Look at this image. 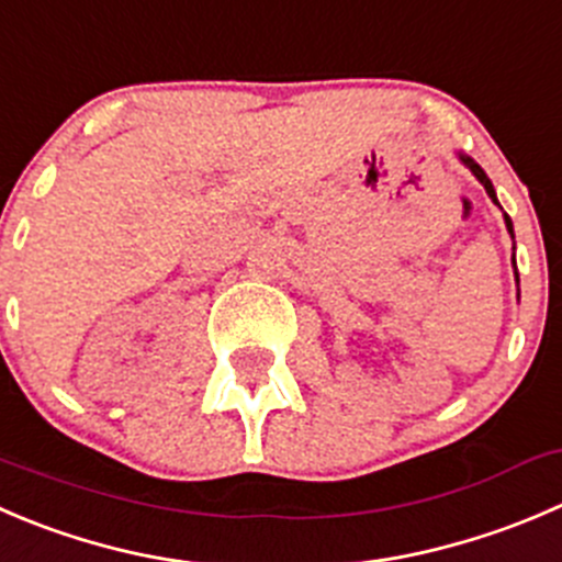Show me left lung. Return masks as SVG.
<instances>
[{
    "label": "left lung",
    "mask_w": 562,
    "mask_h": 562,
    "mask_svg": "<svg viewBox=\"0 0 562 562\" xmlns=\"http://www.w3.org/2000/svg\"><path fill=\"white\" fill-rule=\"evenodd\" d=\"M459 161H461V165H464V167H467V170H470V172H472V176H475V178H477V181H481V183H483V189H486V194H488V198H492V200H494V203H497V192H494L492 181H488V176H486V172H483V170H481V165H477V161H475V159H470V156H467V154H459ZM497 205H499V203H497ZM503 216H505V227H508L510 238H514V222H510V216H508V214H503ZM514 266H516V258H514Z\"/></svg>",
    "instance_id": "8db88e82"
}]
</instances>
